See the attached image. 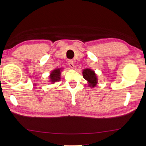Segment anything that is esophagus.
<instances>
[{"mask_svg": "<svg viewBox=\"0 0 146 146\" xmlns=\"http://www.w3.org/2000/svg\"><path fill=\"white\" fill-rule=\"evenodd\" d=\"M68 65L70 68L74 67V61L73 60H69L68 61Z\"/></svg>", "mask_w": 146, "mask_h": 146, "instance_id": "obj_1", "label": "esophagus"}]
</instances>
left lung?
Listing matches in <instances>:
<instances>
[{
    "mask_svg": "<svg viewBox=\"0 0 146 146\" xmlns=\"http://www.w3.org/2000/svg\"><path fill=\"white\" fill-rule=\"evenodd\" d=\"M83 77L87 80L89 86L90 87H94L97 84V78L94 71L90 69H85L83 71Z\"/></svg>",
    "mask_w": 146,
    "mask_h": 146,
    "instance_id": "obj_1",
    "label": "left lung"
}]
</instances>
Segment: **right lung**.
Returning a JSON list of instances; mask_svg holds the SVG:
<instances>
[{
	"label": "right lung",
	"instance_id": "add662e5",
	"mask_svg": "<svg viewBox=\"0 0 146 146\" xmlns=\"http://www.w3.org/2000/svg\"><path fill=\"white\" fill-rule=\"evenodd\" d=\"M60 75L61 71L60 68L53 70L51 72L50 76H49V78H50V81L53 83L56 82H59L60 80Z\"/></svg>",
	"mask_w": 146,
	"mask_h": 146
}]
</instances>
